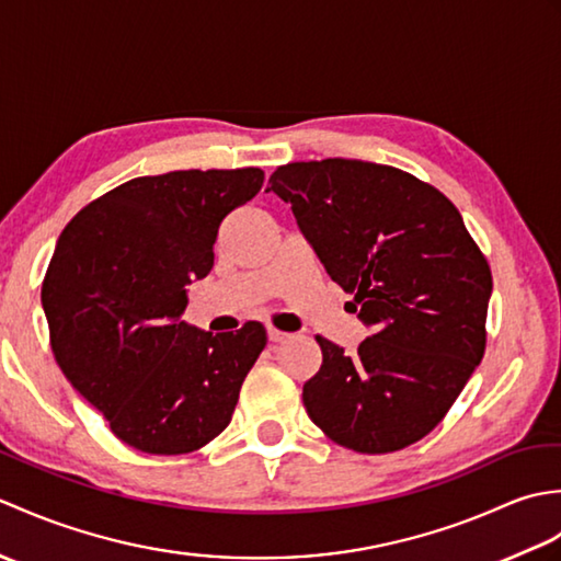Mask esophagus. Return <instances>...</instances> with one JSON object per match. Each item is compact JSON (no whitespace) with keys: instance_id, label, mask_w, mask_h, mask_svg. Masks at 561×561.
I'll return each mask as SVG.
<instances>
[{"instance_id":"1","label":"esophagus","mask_w":561,"mask_h":561,"mask_svg":"<svg viewBox=\"0 0 561 561\" xmlns=\"http://www.w3.org/2000/svg\"><path fill=\"white\" fill-rule=\"evenodd\" d=\"M267 335H270V342H284V340L291 337L289 332H284L279 328H267Z\"/></svg>"}]
</instances>
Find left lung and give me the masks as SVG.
<instances>
[{
    "label": "left lung",
    "mask_w": 561,
    "mask_h": 561,
    "mask_svg": "<svg viewBox=\"0 0 561 561\" xmlns=\"http://www.w3.org/2000/svg\"><path fill=\"white\" fill-rule=\"evenodd\" d=\"M272 193L289 202L332 282L371 328L356 354L316 337L320 371L304 404L328 438L392 453L448 414L482 362L492 270L456 205L392 165L323 159L279 165Z\"/></svg>",
    "instance_id": "1"
}]
</instances>
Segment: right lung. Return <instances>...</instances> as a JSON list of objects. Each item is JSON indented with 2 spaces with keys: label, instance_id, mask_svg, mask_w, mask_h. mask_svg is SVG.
Listing matches in <instances>:
<instances>
[{
  "label": "right lung",
  "instance_id": "obj_1",
  "mask_svg": "<svg viewBox=\"0 0 561 561\" xmlns=\"http://www.w3.org/2000/svg\"><path fill=\"white\" fill-rule=\"evenodd\" d=\"M262 181L253 165L133 178L59 236L41 291L50 347L123 444L181 456L229 426L267 330L253 320L211 335L178 318L187 284L214 265L221 219Z\"/></svg>",
  "mask_w": 561,
  "mask_h": 561
}]
</instances>
